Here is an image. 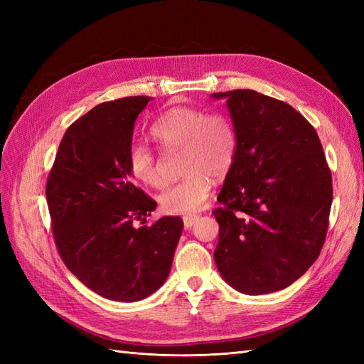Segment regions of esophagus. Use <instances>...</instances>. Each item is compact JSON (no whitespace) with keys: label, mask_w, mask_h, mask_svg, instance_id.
I'll return each mask as SVG.
<instances>
[{"label":"esophagus","mask_w":364,"mask_h":364,"mask_svg":"<svg viewBox=\"0 0 364 364\" xmlns=\"http://www.w3.org/2000/svg\"><path fill=\"white\" fill-rule=\"evenodd\" d=\"M197 220H199V215H186V217H183V226L186 229H190L191 226L196 225Z\"/></svg>","instance_id":"obj_1"}]
</instances>
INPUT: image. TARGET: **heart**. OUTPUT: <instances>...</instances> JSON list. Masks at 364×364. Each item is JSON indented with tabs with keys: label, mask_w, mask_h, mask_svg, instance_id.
Listing matches in <instances>:
<instances>
[{
	"label": "heart",
	"mask_w": 364,
	"mask_h": 364,
	"mask_svg": "<svg viewBox=\"0 0 364 364\" xmlns=\"http://www.w3.org/2000/svg\"><path fill=\"white\" fill-rule=\"evenodd\" d=\"M150 135L164 150H181L183 178L159 194V205L168 214H191L206 203L213 178L222 179L232 168L237 135L230 119L222 114H205L199 109L173 107L162 114ZM132 176L147 186H161L153 151L132 144L127 155Z\"/></svg>",
	"instance_id": "obj_1"
}]
</instances>
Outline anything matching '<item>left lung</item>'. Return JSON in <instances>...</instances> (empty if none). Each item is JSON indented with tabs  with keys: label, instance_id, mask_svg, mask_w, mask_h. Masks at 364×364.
Returning <instances> with one entry per match:
<instances>
[{
	"label": "left lung",
	"instance_id": "1",
	"mask_svg": "<svg viewBox=\"0 0 364 364\" xmlns=\"http://www.w3.org/2000/svg\"><path fill=\"white\" fill-rule=\"evenodd\" d=\"M225 98L237 135L232 168L213 213L214 261L245 294L289 287L313 266L326 237L331 171L314 127L290 105L252 90Z\"/></svg>",
	"mask_w": 364,
	"mask_h": 364
}]
</instances>
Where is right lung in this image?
I'll use <instances>...</instances> for the list:
<instances>
[{"label": "right lung", "instance_id": "obj_1", "mask_svg": "<svg viewBox=\"0 0 364 364\" xmlns=\"http://www.w3.org/2000/svg\"><path fill=\"white\" fill-rule=\"evenodd\" d=\"M151 97L95 106L60 141L47 181L51 228L74 277L106 299L136 302L168 278L181 217L135 228L155 211L134 182L127 155L135 119Z\"/></svg>", "mask_w": 364, "mask_h": 364}]
</instances>
